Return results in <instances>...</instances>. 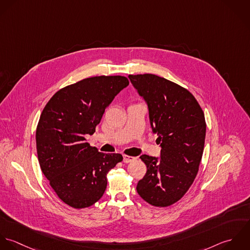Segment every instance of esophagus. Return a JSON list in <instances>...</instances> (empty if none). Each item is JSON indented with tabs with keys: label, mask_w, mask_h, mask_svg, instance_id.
<instances>
[{
	"label": "esophagus",
	"mask_w": 250,
	"mask_h": 250,
	"mask_svg": "<svg viewBox=\"0 0 250 250\" xmlns=\"http://www.w3.org/2000/svg\"><path fill=\"white\" fill-rule=\"evenodd\" d=\"M135 159V157L133 156H129V155H124V162L125 163H129L131 161H133Z\"/></svg>",
	"instance_id": "esophagus-1"
}]
</instances>
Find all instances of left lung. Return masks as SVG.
<instances>
[{
	"label": "left lung",
	"instance_id": "1",
	"mask_svg": "<svg viewBox=\"0 0 250 250\" xmlns=\"http://www.w3.org/2000/svg\"><path fill=\"white\" fill-rule=\"evenodd\" d=\"M149 108L152 132L160 144V160L143 154L147 173L137 184L141 198L154 207H168L189 189L199 170L206 122L193 95L154 74L128 76Z\"/></svg>",
	"mask_w": 250,
	"mask_h": 250
}]
</instances>
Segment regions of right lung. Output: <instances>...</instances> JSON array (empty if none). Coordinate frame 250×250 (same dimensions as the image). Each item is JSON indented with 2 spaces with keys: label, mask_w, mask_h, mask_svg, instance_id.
<instances>
[{
  "label": "right lung",
  "mask_w": 250,
  "mask_h": 250,
  "mask_svg": "<svg viewBox=\"0 0 250 250\" xmlns=\"http://www.w3.org/2000/svg\"><path fill=\"white\" fill-rule=\"evenodd\" d=\"M125 76H95L59 90L45 105L36 131L39 162L58 197L74 208L94 205L107 187V174L123 160L90 146L114 98L127 85Z\"/></svg>",
  "instance_id": "add662e5"
}]
</instances>
